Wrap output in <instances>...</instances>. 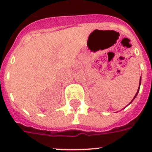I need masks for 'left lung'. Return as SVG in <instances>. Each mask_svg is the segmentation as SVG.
I'll use <instances>...</instances> for the list:
<instances>
[{
  "instance_id": "1",
  "label": "left lung",
  "mask_w": 152,
  "mask_h": 152,
  "mask_svg": "<svg viewBox=\"0 0 152 152\" xmlns=\"http://www.w3.org/2000/svg\"><path fill=\"white\" fill-rule=\"evenodd\" d=\"M140 83H141V77H140ZM139 90H140V87H139V89H138V91H137V94H136V95H135V96H134V98H133V99L132 100V102L133 101V100H134V99H135V98L137 97V94H138V91H139ZM131 102H130V103H131Z\"/></svg>"
}]
</instances>
